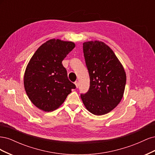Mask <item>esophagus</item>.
<instances>
[{
    "instance_id": "34e87169",
    "label": "esophagus",
    "mask_w": 155,
    "mask_h": 155,
    "mask_svg": "<svg viewBox=\"0 0 155 155\" xmlns=\"http://www.w3.org/2000/svg\"><path fill=\"white\" fill-rule=\"evenodd\" d=\"M74 84L75 85H76V87L77 88H78V87H79V84H78V81H76L74 82Z\"/></svg>"
}]
</instances>
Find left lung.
Instances as JSON below:
<instances>
[{
	"mask_svg": "<svg viewBox=\"0 0 155 155\" xmlns=\"http://www.w3.org/2000/svg\"><path fill=\"white\" fill-rule=\"evenodd\" d=\"M83 48L90 87L81 94V98L92 114L104 115L113 110L123 97L125 72L114 51L103 42H86Z\"/></svg>",
	"mask_w": 155,
	"mask_h": 155,
	"instance_id": "8db88e82",
	"label": "left lung"
}]
</instances>
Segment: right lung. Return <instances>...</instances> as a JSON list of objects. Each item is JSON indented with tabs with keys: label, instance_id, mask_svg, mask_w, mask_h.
Segmentation results:
<instances>
[{
	"label": "right lung",
	"instance_id": "add662e5",
	"mask_svg": "<svg viewBox=\"0 0 155 155\" xmlns=\"http://www.w3.org/2000/svg\"><path fill=\"white\" fill-rule=\"evenodd\" d=\"M75 47L72 42L50 39L42 45L28 64L24 77L30 101L45 112L58 108L76 85L67 76L63 60Z\"/></svg>",
	"mask_w": 155,
	"mask_h": 155
}]
</instances>
